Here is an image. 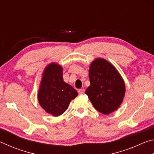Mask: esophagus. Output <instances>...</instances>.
Returning a JSON list of instances; mask_svg holds the SVG:
<instances>
[{
  "instance_id": "34e87169",
  "label": "esophagus",
  "mask_w": 154,
  "mask_h": 154,
  "mask_svg": "<svg viewBox=\"0 0 154 154\" xmlns=\"http://www.w3.org/2000/svg\"><path fill=\"white\" fill-rule=\"evenodd\" d=\"M78 93L79 94H83L85 93V90L84 89H79L78 90Z\"/></svg>"
}]
</instances>
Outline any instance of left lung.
Returning <instances> with one entry per match:
<instances>
[{"instance_id":"1","label":"left lung","mask_w":154,"mask_h":154,"mask_svg":"<svg viewBox=\"0 0 154 154\" xmlns=\"http://www.w3.org/2000/svg\"><path fill=\"white\" fill-rule=\"evenodd\" d=\"M90 85L85 90L96 110L104 115L119 108L125 95V83L116 68L103 58H96L89 70Z\"/></svg>"}]
</instances>
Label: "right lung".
<instances>
[{
    "label": "right lung",
    "instance_id": "right-lung-1",
    "mask_svg": "<svg viewBox=\"0 0 154 154\" xmlns=\"http://www.w3.org/2000/svg\"><path fill=\"white\" fill-rule=\"evenodd\" d=\"M77 95V91L64 82L60 65L51 63L46 66L38 89V100L47 113L60 116Z\"/></svg>",
    "mask_w": 154,
    "mask_h": 154
}]
</instances>
